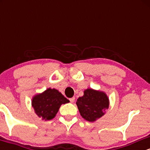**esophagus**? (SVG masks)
Instances as JSON below:
<instances>
[{
    "mask_svg": "<svg viewBox=\"0 0 150 150\" xmlns=\"http://www.w3.org/2000/svg\"><path fill=\"white\" fill-rule=\"evenodd\" d=\"M75 97L70 98V102H71V103H73L74 101H75Z\"/></svg>",
    "mask_w": 150,
    "mask_h": 150,
    "instance_id": "esophagus-1",
    "label": "esophagus"
}]
</instances>
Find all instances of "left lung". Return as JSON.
<instances>
[{"label": "left lung", "mask_w": 150, "mask_h": 150, "mask_svg": "<svg viewBox=\"0 0 150 150\" xmlns=\"http://www.w3.org/2000/svg\"><path fill=\"white\" fill-rule=\"evenodd\" d=\"M76 104L84 119L94 122L105 114V110L109 107V99L104 92L88 88L77 99Z\"/></svg>", "instance_id": "8db88e82"}]
</instances>
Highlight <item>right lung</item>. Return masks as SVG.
<instances>
[{"mask_svg": "<svg viewBox=\"0 0 150 150\" xmlns=\"http://www.w3.org/2000/svg\"><path fill=\"white\" fill-rule=\"evenodd\" d=\"M58 89L48 88L32 97V106L34 112L42 120L53 119L62 104L69 102Z\"/></svg>", "mask_w": 150, "mask_h": 150, "instance_id": "obj_1", "label": "right lung"}]
</instances>
